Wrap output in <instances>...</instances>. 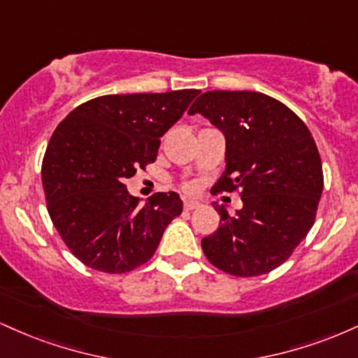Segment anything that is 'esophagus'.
Instances as JSON below:
<instances>
[{"label":"esophagus","mask_w":358,"mask_h":358,"mask_svg":"<svg viewBox=\"0 0 358 358\" xmlns=\"http://www.w3.org/2000/svg\"><path fill=\"white\" fill-rule=\"evenodd\" d=\"M200 203L196 202V200H185L183 203V208L185 210H195V208H199Z\"/></svg>","instance_id":"esophagus-1"}]
</instances>
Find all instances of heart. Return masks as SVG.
I'll return each mask as SVG.
<instances>
[{
    "mask_svg": "<svg viewBox=\"0 0 358 358\" xmlns=\"http://www.w3.org/2000/svg\"><path fill=\"white\" fill-rule=\"evenodd\" d=\"M183 190L193 192V185H192V183H185V185H183Z\"/></svg>",
    "mask_w": 358,
    "mask_h": 358,
    "instance_id": "obj_1",
    "label": "heart"
}]
</instances>
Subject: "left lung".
Instances as JSON below:
<instances>
[{
    "instance_id": "obj_1",
    "label": "left lung",
    "mask_w": 358,
    "mask_h": 358,
    "mask_svg": "<svg viewBox=\"0 0 358 358\" xmlns=\"http://www.w3.org/2000/svg\"><path fill=\"white\" fill-rule=\"evenodd\" d=\"M224 133V175L217 192H237L231 215L213 203L220 225L202 239L205 257L224 273L252 278L291 257L313 227L323 168L310 129L287 106L250 90H208L192 104Z\"/></svg>"
}]
</instances>
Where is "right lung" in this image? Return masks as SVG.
Wrapping results in <instances>:
<instances>
[{
	"instance_id": "1",
	"label": "right lung",
	"mask_w": 358,
	"mask_h": 358,
	"mask_svg": "<svg viewBox=\"0 0 358 358\" xmlns=\"http://www.w3.org/2000/svg\"><path fill=\"white\" fill-rule=\"evenodd\" d=\"M199 94L101 96L77 106L53 131L42 162L45 200L57 232L82 264L122 274L153 257L183 203L170 192L139 205L124 180L155 163L159 138Z\"/></svg>"
}]
</instances>
